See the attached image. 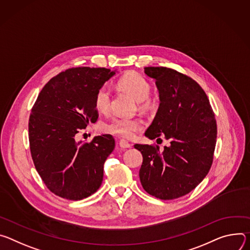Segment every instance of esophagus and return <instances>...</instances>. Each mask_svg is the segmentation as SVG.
<instances>
[{
    "instance_id": "34e87169",
    "label": "esophagus",
    "mask_w": 250,
    "mask_h": 250,
    "mask_svg": "<svg viewBox=\"0 0 250 250\" xmlns=\"http://www.w3.org/2000/svg\"><path fill=\"white\" fill-rule=\"evenodd\" d=\"M119 146H120L121 149H127V148H130L132 145L129 144V143H128L127 141H125V140H120V141H119Z\"/></svg>"
}]
</instances>
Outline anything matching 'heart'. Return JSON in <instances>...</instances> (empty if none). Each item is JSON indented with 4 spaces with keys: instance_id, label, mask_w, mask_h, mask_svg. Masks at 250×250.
I'll return each mask as SVG.
<instances>
[{
    "instance_id": "heart-1",
    "label": "heart",
    "mask_w": 250,
    "mask_h": 250,
    "mask_svg": "<svg viewBox=\"0 0 250 250\" xmlns=\"http://www.w3.org/2000/svg\"><path fill=\"white\" fill-rule=\"evenodd\" d=\"M118 84L121 88L129 92L142 109H151L154 106V101L149 97L152 91V85L147 78L143 75L131 72L122 76ZM111 105V91L107 85L100 86L94 95V106L99 112L105 113ZM143 128V121L139 118L114 117L106 125L105 130L111 134L117 135L125 139H132L137 132Z\"/></svg>"
}]
</instances>
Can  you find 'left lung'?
Here are the masks:
<instances>
[{
	"instance_id": "obj_1",
	"label": "left lung",
	"mask_w": 250,
	"mask_h": 250,
	"mask_svg": "<svg viewBox=\"0 0 250 250\" xmlns=\"http://www.w3.org/2000/svg\"><path fill=\"white\" fill-rule=\"evenodd\" d=\"M156 79L160 106L145 132L170 146L136 144L143 156L139 177L143 188L160 200H174L195 188L208 175L216 143V121L209 100L197 81L168 67H145Z\"/></svg>"
}]
</instances>
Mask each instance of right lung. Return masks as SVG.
I'll use <instances>...</instances> for the list:
<instances>
[{
    "label": "right lung",
    "mask_w": 250,
    "mask_h": 250,
    "mask_svg": "<svg viewBox=\"0 0 250 250\" xmlns=\"http://www.w3.org/2000/svg\"><path fill=\"white\" fill-rule=\"evenodd\" d=\"M114 74L104 67L68 68L46 83L32 108L31 155L54 195L80 201L101 186L104 163L115 147L113 136H95L91 142H77L75 137L89 122L97 121L95 92Z\"/></svg>",
    "instance_id": "1"
}]
</instances>
